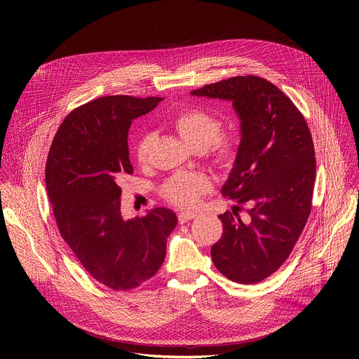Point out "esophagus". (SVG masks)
Returning <instances> with one entry per match:
<instances>
[{
    "mask_svg": "<svg viewBox=\"0 0 359 359\" xmlns=\"http://www.w3.org/2000/svg\"><path fill=\"white\" fill-rule=\"evenodd\" d=\"M194 217H196V213H191V212H182V213H179V216H177L180 224H184V223H187L189 220H191V219H194Z\"/></svg>",
    "mask_w": 359,
    "mask_h": 359,
    "instance_id": "1",
    "label": "esophagus"
}]
</instances>
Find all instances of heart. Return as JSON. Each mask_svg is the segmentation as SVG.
Here are the masks:
<instances>
[{
	"instance_id": "heart-1",
	"label": "heart",
	"mask_w": 359,
	"mask_h": 359,
	"mask_svg": "<svg viewBox=\"0 0 359 359\" xmlns=\"http://www.w3.org/2000/svg\"><path fill=\"white\" fill-rule=\"evenodd\" d=\"M177 135L194 150H208L210 158L219 165H229L236 159L238 150V137L234 133H220L222 121L197 108L180 111L173 122ZM153 146V135L144 133L135 146V158L139 165H146ZM212 189L208 176L198 173H180L173 176L163 186L165 197L180 208H193L201 194Z\"/></svg>"
}]
</instances>
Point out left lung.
Listing matches in <instances>:
<instances>
[{"instance_id":"8db88e82","label":"left lung","mask_w":359,"mask_h":359,"mask_svg":"<svg viewBox=\"0 0 359 359\" xmlns=\"http://www.w3.org/2000/svg\"><path fill=\"white\" fill-rule=\"evenodd\" d=\"M231 100L241 140L222 194L237 200L219 219L223 236L212 247L217 270L231 281L255 284L288 259L313 208L316 151L304 116L264 78L233 76L190 92ZM245 205L249 222L233 216Z\"/></svg>"}]
</instances>
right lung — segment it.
Instances as JSON below:
<instances>
[{
	"label": "right lung",
	"instance_id": "right-lung-1",
	"mask_svg": "<svg viewBox=\"0 0 359 359\" xmlns=\"http://www.w3.org/2000/svg\"><path fill=\"white\" fill-rule=\"evenodd\" d=\"M162 97L112 95L74 109L50 144L45 183L58 230L83 269L115 291L151 278L166 257L176 215L156 208L143 217L121 213V182L133 173L128 132L132 121Z\"/></svg>",
	"mask_w": 359,
	"mask_h": 359
}]
</instances>
